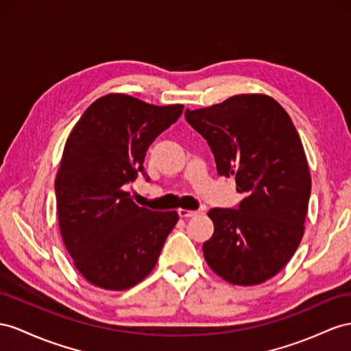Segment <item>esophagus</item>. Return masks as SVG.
Here are the masks:
<instances>
[{
	"label": "esophagus",
	"mask_w": 351,
	"mask_h": 351,
	"mask_svg": "<svg viewBox=\"0 0 351 351\" xmlns=\"http://www.w3.org/2000/svg\"><path fill=\"white\" fill-rule=\"evenodd\" d=\"M179 217L181 218H193V217H197V215H200L202 212L200 210H186V209H179L178 210Z\"/></svg>",
	"instance_id": "obj_1"
}]
</instances>
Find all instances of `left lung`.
Here are the masks:
<instances>
[{
	"label": "left lung",
	"mask_w": 351,
	"mask_h": 351,
	"mask_svg": "<svg viewBox=\"0 0 351 351\" xmlns=\"http://www.w3.org/2000/svg\"><path fill=\"white\" fill-rule=\"evenodd\" d=\"M185 120L208 141L219 176L245 194L237 209L209 210L206 263L223 280L259 285L289 263L304 236L311 176L300 134L273 97L236 95Z\"/></svg>",
	"instance_id": "left-lung-1"
}]
</instances>
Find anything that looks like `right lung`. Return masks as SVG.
I'll list each match as a JSON object with an SVG mask.
<instances>
[{"label":"right lung","mask_w":351,"mask_h":351,"mask_svg":"<svg viewBox=\"0 0 351 351\" xmlns=\"http://www.w3.org/2000/svg\"><path fill=\"white\" fill-rule=\"evenodd\" d=\"M182 111L110 93L69 133L55 181L58 219L75 268L92 285L124 291L156 267L179 217L141 208L124 185L143 172L148 147Z\"/></svg>","instance_id":"right-lung-1"}]
</instances>
